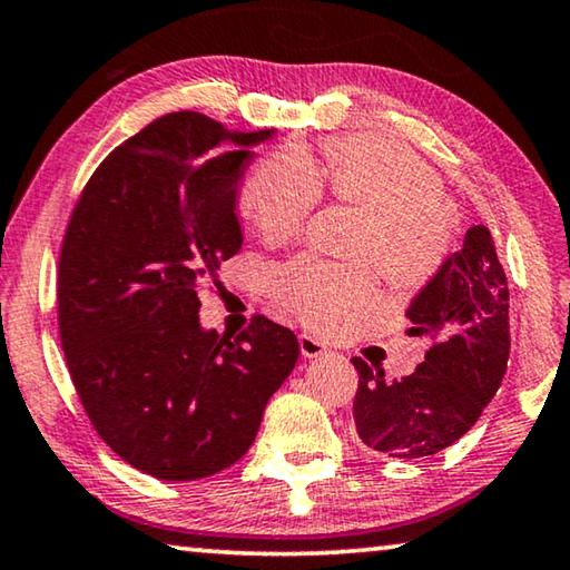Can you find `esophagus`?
Segmentation results:
<instances>
[{
  "instance_id": "34e87169",
  "label": "esophagus",
  "mask_w": 570,
  "mask_h": 570,
  "mask_svg": "<svg viewBox=\"0 0 570 570\" xmlns=\"http://www.w3.org/2000/svg\"><path fill=\"white\" fill-rule=\"evenodd\" d=\"M297 341H301V352H303L305 358H315V356H323V354L331 352V346L326 344V338L308 334V331H303V334L297 336Z\"/></svg>"
}]
</instances>
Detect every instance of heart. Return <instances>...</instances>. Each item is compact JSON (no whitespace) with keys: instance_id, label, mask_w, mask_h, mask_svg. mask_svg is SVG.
I'll use <instances>...</instances> for the list:
<instances>
[{"instance_id":"b5f03b06","label":"heart","mask_w":570,"mask_h":570,"mask_svg":"<svg viewBox=\"0 0 570 570\" xmlns=\"http://www.w3.org/2000/svg\"><path fill=\"white\" fill-rule=\"evenodd\" d=\"M318 170L336 198L366 212L352 255L374 262L397 287H417L441 269L453 236V214L441 178L407 147L382 135H352L323 147ZM301 150H279L255 165L244 186V212L269 242L291 239L321 200V175ZM279 303L321 328L356 318L374 297L364 265L301 257L277 273Z\"/></svg>"}]
</instances>
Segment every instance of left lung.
I'll use <instances>...</instances> for the list:
<instances>
[{"label":"left lung","mask_w":570,"mask_h":570,"mask_svg":"<svg viewBox=\"0 0 570 570\" xmlns=\"http://www.w3.org/2000/svg\"><path fill=\"white\" fill-rule=\"evenodd\" d=\"M410 336L433 346L413 374L384 380L354 356V423L364 445L395 459L449 449L497 395L510 358V291L487 226H471L407 308Z\"/></svg>","instance_id":"8db88e82"}]
</instances>
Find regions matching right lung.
Instances as JSON below:
<instances>
[{
	"label": "right lung",
	"mask_w": 570,
	"mask_h": 570,
	"mask_svg": "<svg viewBox=\"0 0 570 570\" xmlns=\"http://www.w3.org/2000/svg\"><path fill=\"white\" fill-rule=\"evenodd\" d=\"M275 129L175 111L111 150L73 208L58 328L81 405L109 449L155 479L218 474L255 443L297 336L255 315L200 326L198 287L242 249L244 168Z\"/></svg>",
	"instance_id": "obj_1"
}]
</instances>
